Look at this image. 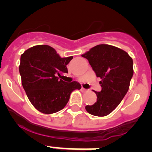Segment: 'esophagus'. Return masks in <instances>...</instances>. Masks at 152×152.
I'll list each match as a JSON object with an SVG mask.
<instances>
[{"label":"esophagus","mask_w":152,"mask_h":152,"mask_svg":"<svg viewBox=\"0 0 152 152\" xmlns=\"http://www.w3.org/2000/svg\"><path fill=\"white\" fill-rule=\"evenodd\" d=\"M88 91V90L86 89V88H81V91H82V92H86V91Z\"/></svg>","instance_id":"esophagus-1"}]
</instances>
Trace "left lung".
Here are the masks:
<instances>
[{"instance_id":"left-lung-1","label":"left lung","mask_w":152,"mask_h":152,"mask_svg":"<svg viewBox=\"0 0 152 152\" xmlns=\"http://www.w3.org/2000/svg\"><path fill=\"white\" fill-rule=\"evenodd\" d=\"M100 81L102 89L94 91L97 101L86 106L91 115L104 117L113 112L127 93L133 76V61L126 52L116 46L100 44L82 55Z\"/></svg>"}]
</instances>
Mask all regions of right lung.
<instances>
[{
    "mask_svg": "<svg viewBox=\"0 0 152 152\" xmlns=\"http://www.w3.org/2000/svg\"><path fill=\"white\" fill-rule=\"evenodd\" d=\"M72 58H61L48 45L32 46L22 54L19 66L22 86L37 111L47 115L59 112L67 104L71 93L81 88L79 83H66L58 77L68 73L66 66Z\"/></svg>",
    "mask_w": 152,
    "mask_h": 152,
    "instance_id": "1",
    "label": "right lung"
}]
</instances>
